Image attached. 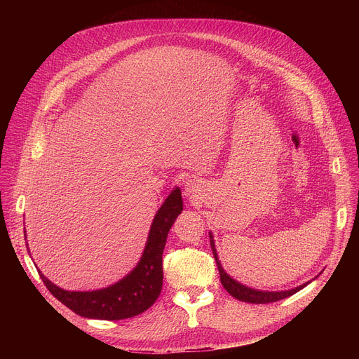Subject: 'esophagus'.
Instances as JSON below:
<instances>
[{
    "mask_svg": "<svg viewBox=\"0 0 359 359\" xmlns=\"http://www.w3.org/2000/svg\"><path fill=\"white\" fill-rule=\"evenodd\" d=\"M201 191H203V184L198 180L190 179L186 182V184H184L186 197H189L191 200H197L201 196Z\"/></svg>",
    "mask_w": 359,
    "mask_h": 359,
    "instance_id": "34e87169",
    "label": "esophagus"
}]
</instances>
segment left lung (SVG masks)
Returning a JSON list of instances; mask_svg holds the SVG:
<instances>
[{"label":"left lung","mask_w":359,"mask_h":359,"mask_svg":"<svg viewBox=\"0 0 359 359\" xmlns=\"http://www.w3.org/2000/svg\"><path fill=\"white\" fill-rule=\"evenodd\" d=\"M209 237H210V245H212V251H213V255H215V260H216V264H217V269H219V274H220V281H222V285L227 290V292L230 295H233L234 298L240 299V301H244V302H251V304H269V302H276V301H280V299H284L295 292H298L299 290H302L304 287L309 285L311 281H314L316 278L306 281L295 288H291V290H283V291H264V290H255V288H251L248 285H244L241 284L240 281L234 280L230 274L226 273V270L223 269L220 260H219V254H217V250H216V244H215V237H213V233L209 231ZM321 274V273H320Z\"/></svg>","instance_id":"1"}]
</instances>
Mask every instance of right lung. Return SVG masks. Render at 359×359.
Wrapping results in <instances>:
<instances>
[{"mask_svg":"<svg viewBox=\"0 0 359 359\" xmlns=\"http://www.w3.org/2000/svg\"><path fill=\"white\" fill-rule=\"evenodd\" d=\"M182 212V191L175 187L153 217L144 250L136 267L109 287L92 291H68L49 281L38 270L39 277L50 294L81 317L118 321L139 316L153 305L162 291V255L168 234Z\"/></svg>","mask_w":359,"mask_h":359,"instance_id":"obj_1","label":"right lung"}]
</instances>
